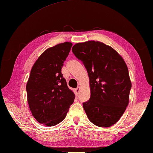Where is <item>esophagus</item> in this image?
Here are the masks:
<instances>
[{
	"instance_id": "esophagus-1",
	"label": "esophagus",
	"mask_w": 153,
	"mask_h": 153,
	"mask_svg": "<svg viewBox=\"0 0 153 153\" xmlns=\"http://www.w3.org/2000/svg\"><path fill=\"white\" fill-rule=\"evenodd\" d=\"M79 91H80V87H77L76 89H75L74 91H75V93H76V95H78Z\"/></svg>"
}]
</instances>
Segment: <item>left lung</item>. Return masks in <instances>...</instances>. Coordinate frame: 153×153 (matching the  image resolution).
Listing matches in <instances>:
<instances>
[{
    "label": "left lung",
    "mask_w": 153,
    "mask_h": 153,
    "mask_svg": "<svg viewBox=\"0 0 153 153\" xmlns=\"http://www.w3.org/2000/svg\"><path fill=\"white\" fill-rule=\"evenodd\" d=\"M72 52L88 73L91 97L83 104L87 117L99 127L113 126L129 101L131 82L124 60L112 47L98 41L77 43Z\"/></svg>",
    "instance_id": "left-lung-1"
}]
</instances>
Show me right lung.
I'll use <instances>...</instances> for the list:
<instances>
[{"label":"right lung","mask_w":153,"mask_h":153,"mask_svg":"<svg viewBox=\"0 0 153 153\" xmlns=\"http://www.w3.org/2000/svg\"><path fill=\"white\" fill-rule=\"evenodd\" d=\"M72 43L64 42L48 48L35 61L26 85L32 115L47 126H54L66 118L75 94L68 87L61 69Z\"/></svg>","instance_id":"obj_1"}]
</instances>
